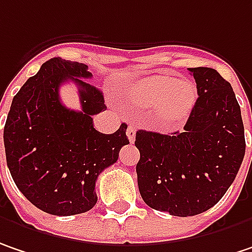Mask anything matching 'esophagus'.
I'll use <instances>...</instances> for the list:
<instances>
[{
	"instance_id": "34e87169",
	"label": "esophagus",
	"mask_w": 252,
	"mask_h": 252,
	"mask_svg": "<svg viewBox=\"0 0 252 252\" xmlns=\"http://www.w3.org/2000/svg\"><path fill=\"white\" fill-rule=\"evenodd\" d=\"M135 131H137V128L132 124H129L128 128H126V137H128V140L131 141V142H134V140H135Z\"/></svg>"
}]
</instances>
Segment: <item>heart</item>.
Listing matches in <instances>:
<instances>
[{"label": "heart", "mask_w": 252, "mask_h": 252, "mask_svg": "<svg viewBox=\"0 0 252 252\" xmlns=\"http://www.w3.org/2000/svg\"><path fill=\"white\" fill-rule=\"evenodd\" d=\"M129 99L134 105L153 110L164 126L183 123L197 101V87L191 81L177 80L170 75H151L141 78L129 88Z\"/></svg>", "instance_id": "obj_1"}]
</instances>
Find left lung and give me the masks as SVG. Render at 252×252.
Wrapping results in <instances>:
<instances>
[{
	"instance_id": "obj_1",
	"label": "left lung",
	"mask_w": 252,
	"mask_h": 252,
	"mask_svg": "<svg viewBox=\"0 0 252 252\" xmlns=\"http://www.w3.org/2000/svg\"><path fill=\"white\" fill-rule=\"evenodd\" d=\"M198 98L183 131L140 129L138 188L157 211L191 217L224 197L245 154L244 124L232 87L215 69L189 68Z\"/></svg>"
}]
</instances>
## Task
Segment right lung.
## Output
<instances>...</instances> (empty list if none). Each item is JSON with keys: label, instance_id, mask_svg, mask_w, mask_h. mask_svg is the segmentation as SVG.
<instances>
[{"label": "right lung", "instance_id": "right-lung-1", "mask_svg": "<svg viewBox=\"0 0 252 252\" xmlns=\"http://www.w3.org/2000/svg\"><path fill=\"white\" fill-rule=\"evenodd\" d=\"M91 77L85 64L51 58L27 80L8 112L4 147L11 177L24 197L48 214L90 211L96 202L98 175L129 144L126 124L114 134L93 126V115L107 107L102 93L84 81ZM69 81L79 87L81 112L59 99V87Z\"/></svg>", "mask_w": 252, "mask_h": 252}]
</instances>
